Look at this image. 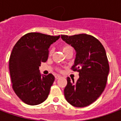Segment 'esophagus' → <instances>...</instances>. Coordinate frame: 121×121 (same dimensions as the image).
Returning a JSON list of instances; mask_svg holds the SVG:
<instances>
[{
    "label": "esophagus",
    "instance_id": "34e87169",
    "mask_svg": "<svg viewBox=\"0 0 121 121\" xmlns=\"http://www.w3.org/2000/svg\"><path fill=\"white\" fill-rule=\"evenodd\" d=\"M56 79H60V78H61V76L60 75H59V74H57V75H56L55 76Z\"/></svg>",
    "mask_w": 121,
    "mask_h": 121
}]
</instances>
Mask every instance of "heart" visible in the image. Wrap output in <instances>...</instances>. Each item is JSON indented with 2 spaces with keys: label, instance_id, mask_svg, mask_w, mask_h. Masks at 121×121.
<instances>
[{
  "label": "heart",
  "instance_id": "b5f03b06",
  "mask_svg": "<svg viewBox=\"0 0 121 121\" xmlns=\"http://www.w3.org/2000/svg\"><path fill=\"white\" fill-rule=\"evenodd\" d=\"M73 50V48L72 47H71L70 45H64L63 47H62V50H63V53H65L67 51H68V50ZM53 50L52 49H50L49 50V55H51L52 54Z\"/></svg>",
  "mask_w": 121,
  "mask_h": 121
}]
</instances>
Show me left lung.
I'll use <instances>...</instances> for the list:
<instances>
[{"instance_id": "obj_1", "label": "left lung", "mask_w": 121, "mask_h": 121, "mask_svg": "<svg viewBox=\"0 0 121 121\" xmlns=\"http://www.w3.org/2000/svg\"><path fill=\"white\" fill-rule=\"evenodd\" d=\"M61 37L76 50L72 69L79 72L76 82L69 77L67 79L66 100L74 107L87 106L101 95L106 85L109 67L106 50L101 43L90 35H61Z\"/></svg>"}]
</instances>
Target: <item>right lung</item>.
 I'll list each match as a JSON object with an SVG mask.
<instances>
[{"label": "right lung", "mask_w": 121, "mask_h": 121, "mask_svg": "<svg viewBox=\"0 0 121 121\" xmlns=\"http://www.w3.org/2000/svg\"><path fill=\"white\" fill-rule=\"evenodd\" d=\"M60 37L31 32L23 35L13 48L9 60L12 87L25 104L37 105L47 99L55 78L52 74L41 75L39 68L47 60L50 45Z\"/></svg>", "instance_id": "add662e5"}]
</instances>
